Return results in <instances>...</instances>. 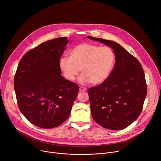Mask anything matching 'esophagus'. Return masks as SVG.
Segmentation results:
<instances>
[{
  "label": "esophagus",
  "instance_id": "obj_1",
  "mask_svg": "<svg viewBox=\"0 0 161 161\" xmlns=\"http://www.w3.org/2000/svg\"><path fill=\"white\" fill-rule=\"evenodd\" d=\"M86 90V88H84V87H80V92H85Z\"/></svg>",
  "mask_w": 161,
  "mask_h": 161
}]
</instances>
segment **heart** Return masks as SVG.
Listing matches in <instances>:
<instances>
[{"mask_svg": "<svg viewBox=\"0 0 161 161\" xmlns=\"http://www.w3.org/2000/svg\"><path fill=\"white\" fill-rule=\"evenodd\" d=\"M114 64L115 55L110 47L83 42L70 50L69 57H62L58 66L69 81L75 80L81 69V83L100 85L109 78Z\"/></svg>", "mask_w": 161, "mask_h": 161, "instance_id": "1", "label": "heart"}]
</instances>
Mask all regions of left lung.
I'll return each instance as SVG.
<instances>
[{
  "label": "left lung",
  "mask_w": 161,
  "mask_h": 161,
  "mask_svg": "<svg viewBox=\"0 0 161 161\" xmlns=\"http://www.w3.org/2000/svg\"><path fill=\"white\" fill-rule=\"evenodd\" d=\"M87 37L111 48L116 60L109 78L88 91L92 116L104 128L123 129L138 118L147 96V86L142 66L119 43L92 36Z\"/></svg>",
  "instance_id": "8db88e82"
}]
</instances>
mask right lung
Listing matches in <instances>:
<instances>
[{
	"label": "right lung",
	"instance_id": "1",
	"mask_svg": "<svg viewBox=\"0 0 161 161\" xmlns=\"http://www.w3.org/2000/svg\"><path fill=\"white\" fill-rule=\"evenodd\" d=\"M67 37L46 41L27 52L19 61L14 78L19 109L32 124L52 129L70 115L78 85L61 76L59 60Z\"/></svg>",
	"mask_w": 161,
	"mask_h": 161
}]
</instances>
